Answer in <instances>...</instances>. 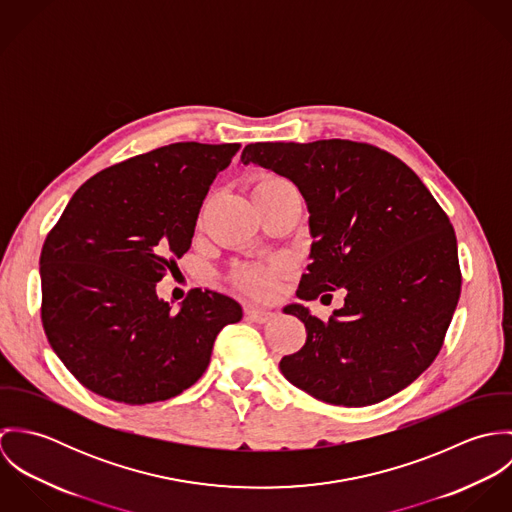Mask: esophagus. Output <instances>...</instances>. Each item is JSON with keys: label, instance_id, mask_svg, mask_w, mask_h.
I'll list each match as a JSON object with an SVG mask.
<instances>
[{"label": "esophagus", "instance_id": "34e87169", "mask_svg": "<svg viewBox=\"0 0 512 512\" xmlns=\"http://www.w3.org/2000/svg\"><path fill=\"white\" fill-rule=\"evenodd\" d=\"M246 315H248V319L254 321V323H268V321L274 317L272 311L262 309V307H250V309L246 311Z\"/></svg>", "mask_w": 512, "mask_h": 512}]
</instances>
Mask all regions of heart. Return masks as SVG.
Returning <instances> with one entry per match:
<instances>
[{
    "mask_svg": "<svg viewBox=\"0 0 512 512\" xmlns=\"http://www.w3.org/2000/svg\"><path fill=\"white\" fill-rule=\"evenodd\" d=\"M280 185H286V181L280 177H264L252 187V195L280 187ZM240 284L250 292L268 293L272 290V270H248L240 276Z\"/></svg>",
    "mask_w": 512,
    "mask_h": 512,
    "instance_id": "1",
    "label": "heart"
}]
</instances>
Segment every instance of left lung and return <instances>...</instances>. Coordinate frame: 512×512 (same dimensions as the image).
Wrapping results in <instances>:
<instances>
[{
	"instance_id": "8db88e82",
	"label": "left lung",
	"mask_w": 512,
	"mask_h": 512,
	"mask_svg": "<svg viewBox=\"0 0 512 512\" xmlns=\"http://www.w3.org/2000/svg\"><path fill=\"white\" fill-rule=\"evenodd\" d=\"M240 161L299 189L313 238L297 297L347 292L329 321L290 303L305 345L280 361L293 386L359 408L412 384L438 357L461 293L457 240L447 215L398 157L368 144L258 142Z\"/></svg>"
}]
</instances>
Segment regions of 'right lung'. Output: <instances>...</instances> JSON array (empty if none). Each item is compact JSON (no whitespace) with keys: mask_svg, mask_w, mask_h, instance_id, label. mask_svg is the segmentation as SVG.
<instances>
[{"mask_svg":"<svg viewBox=\"0 0 512 512\" xmlns=\"http://www.w3.org/2000/svg\"><path fill=\"white\" fill-rule=\"evenodd\" d=\"M238 144L179 142L90 177L41 250V319L55 355L98 396L169 400L207 370L236 299L193 290L179 309L155 284L195 234L211 183Z\"/></svg>","mask_w":512,"mask_h":512,"instance_id":"add662e5","label":"right lung"}]
</instances>
